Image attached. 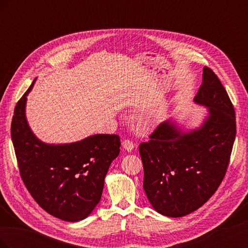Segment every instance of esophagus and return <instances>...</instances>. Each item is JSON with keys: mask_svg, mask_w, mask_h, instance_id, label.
I'll use <instances>...</instances> for the list:
<instances>
[{"mask_svg": "<svg viewBox=\"0 0 248 248\" xmlns=\"http://www.w3.org/2000/svg\"><path fill=\"white\" fill-rule=\"evenodd\" d=\"M123 147H124V149L126 150V151L129 152V151H131V150L133 149L134 144L130 140H123Z\"/></svg>", "mask_w": 248, "mask_h": 248, "instance_id": "34e87169", "label": "esophagus"}]
</instances>
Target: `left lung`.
I'll return each mask as SVG.
<instances>
[{
  "label": "left lung",
  "mask_w": 248,
  "mask_h": 248,
  "mask_svg": "<svg viewBox=\"0 0 248 248\" xmlns=\"http://www.w3.org/2000/svg\"><path fill=\"white\" fill-rule=\"evenodd\" d=\"M194 101L209 108L202 128L183 133L163 122L139 147L148 200L170 217L196 211L213 196L226 176L236 138L234 106L207 66Z\"/></svg>",
  "instance_id": "8db88e82"
}]
</instances>
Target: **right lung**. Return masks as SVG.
<instances>
[{"label":"right lung","instance_id":"obj_1","mask_svg":"<svg viewBox=\"0 0 248 248\" xmlns=\"http://www.w3.org/2000/svg\"><path fill=\"white\" fill-rule=\"evenodd\" d=\"M17 101L11 139L19 174L35 202L65 221L86 218L98 204L104 178L119 155L118 134H96L69 145H47L32 133L25 116L27 95Z\"/></svg>","mask_w":248,"mask_h":248}]
</instances>
